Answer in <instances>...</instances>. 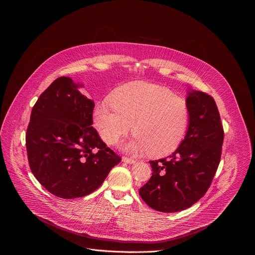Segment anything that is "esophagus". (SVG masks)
Returning a JSON list of instances; mask_svg holds the SVG:
<instances>
[{
  "label": "esophagus",
  "mask_w": 255,
  "mask_h": 255,
  "mask_svg": "<svg viewBox=\"0 0 255 255\" xmlns=\"http://www.w3.org/2000/svg\"><path fill=\"white\" fill-rule=\"evenodd\" d=\"M122 161L123 162H126V163H129V164H132V163H135V159H132V158H129V157H126V156H124L123 158H122Z\"/></svg>",
  "instance_id": "34e87169"
}]
</instances>
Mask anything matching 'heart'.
<instances>
[{
  "label": "heart",
  "instance_id": "heart-1",
  "mask_svg": "<svg viewBox=\"0 0 255 255\" xmlns=\"http://www.w3.org/2000/svg\"><path fill=\"white\" fill-rule=\"evenodd\" d=\"M112 100L98 103L94 111V126L104 142H117L133 126L135 136L125 145L131 152L164 156L179 146L190 111L187 103L170 90L134 82L118 89Z\"/></svg>",
  "mask_w": 255,
  "mask_h": 255
}]
</instances>
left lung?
<instances>
[{
  "mask_svg": "<svg viewBox=\"0 0 255 255\" xmlns=\"http://www.w3.org/2000/svg\"><path fill=\"white\" fill-rule=\"evenodd\" d=\"M187 105L190 122L185 139L168 158L149 161L152 175L139 190L142 200L159 212H178L197 203L220 163L224 130L214 99L192 90Z\"/></svg>",
  "mask_w": 255,
  "mask_h": 255,
  "instance_id": "1",
  "label": "left lung"
}]
</instances>
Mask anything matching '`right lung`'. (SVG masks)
<instances>
[{"label": "right lung", "instance_id": "right-lung-1", "mask_svg": "<svg viewBox=\"0 0 255 255\" xmlns=\"http://www.w3.org/2000/svg\"><path fill=\"white\" fill-rule=\"evenodd\" d=\"M82 86L56 79L35 103L26 132L32 173L61 199L90 195L121 161L92 126L95 103L79 91Z\"/></svg>", "mask_w": 255, "mask_h": 255}]
</instances>
